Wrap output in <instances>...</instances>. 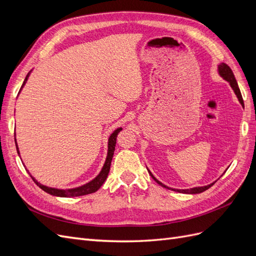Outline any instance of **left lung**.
Instances as JSON below:
<instances>
[{
  "instance_id": "1",
  "label": "left lung",
  "mask_w": 256,
  "mask_h": 256,
  "mask_svg": "<svg viewBox=\"0 0 256 256\" xmlns=\"http://www.w3.org/2000/svg\"><path fill=\"white\" fill-rule=\"evenodd\" d=\"M218 72H219V74L222 76V78L230 83V88H233L234 92H235L237 98H238V100H239V102L242 104V106H244V100H242V92H240V90H239V88H238L237 81H236V79H235V76H234L233 72H232V69L230 68V66H228L226 64H224V63H221L220 65H218ZM147 170H148V168H147ZM148 172H150V175L152 177V180H154V182H156L158 184L162 186V187H164V188H166V189H171V190L176 191V192L186 193V194H196V193L204 192V191H206L207 189L210 188L216 182H212V184H208V186H204V187H196V188H191V189H173V188L166 187V184H164L161 182H159V180H157V178L152 174V172L150 171V170H148Z\"/></svg>"
}]
</instances>
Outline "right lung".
Masks as SVG:
<instances>
[{
	"mask_svg": "<svg viewBox=\"0 0 256 256\" xmlns=\"http://www.w3.org/2000/svg\"><path fill=\"white\" fill-rule=\"evenodd\" d=\"M30 76V72L28 74V76H26L24 79V82H23L22 86L20 88V90H22V88L24 86V84L26 83L28 81V78ZM19 90V92H20ZM122 130V128H118L116 129L114 132L110 136L109 138V142H108V156H106V162L104 164L102 168V171H100V173L94 178V180H90V182L85 184L83 186H81V187H78V188H74V189H56V188H51V187H47V186H44L40 182H38L35 178L30 174V176L32 177V180L35 182V184L40 187V189H42L44 192L49 193V194L51 196H60V198H74V196H85V194H90V193H94L96 192L104 184V182H106V177H108V174H109L110 172V166H111V161H112V158H113V154H114V150H115V144H116V138H118V134H120V131ZM14 142H16V138H14ZM16 147H17V152L19 154L20 156V152H19V148H18V145H17V142H16Z\"/></svg>",
	"mask_w": 256,
	"mask_h": 256,
	"instance_id": "obj_1",
	"label": "right lung"
}]
</instances>
